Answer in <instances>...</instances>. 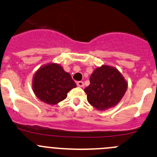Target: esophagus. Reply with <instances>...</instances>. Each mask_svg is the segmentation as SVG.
I'll return each mask as SVG.
<instances>
[{
  "label": "esophagus",
  "mask_w": 157,
  "mask_h": 157,
  "mask_svg": "<svg viewBox=\"0 0 157 157\" xmlns=\"http://www.w3.org/2000/svg\"><path fill=\"white\" fill-rule=\"evenodd\" d=\"M77 85L80 87H83L84 86V83H83V81H78L77 82Z\"/></svg>",
  "instance_id": "1"
}]
</instances>
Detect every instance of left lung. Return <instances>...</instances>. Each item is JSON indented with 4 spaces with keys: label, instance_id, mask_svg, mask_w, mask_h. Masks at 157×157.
Listing matches in <instances>:
<instances>
[{
    "label": "left lung",
    "instance_id": "obj_1",
    "mask_svg": "<svg viewBox=\"0 0 157 157\" xmlns=\"http://www.w3.org/2000/svg\"><path fill=\"white\" fill-rule=\"evenodd\" d=\"M84 89L87 101L98 110H105L118 104L127 91V80L113 67L103 65L96 68Z\"/></svg>",
    "mask_w": 157,
    "mask_h": 157
}]
</instances>
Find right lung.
<instances>
[{"label": "right lung", "mask_w": 157, "mask_h": 157, "mask_svg": "<svg viewBox=\"0 0 157 157\" xmlns=\"http://www.w3.org/2000/svg\"><path fill=\"white\" fill-rule=\"evenodd\" d=\"M33 90L36 97L50 105H55L67 97L77 86L69 73L58 63H48L40 67L33 77Z\"/></svg>", "instance_id": "add662e5"}]
</instances>
